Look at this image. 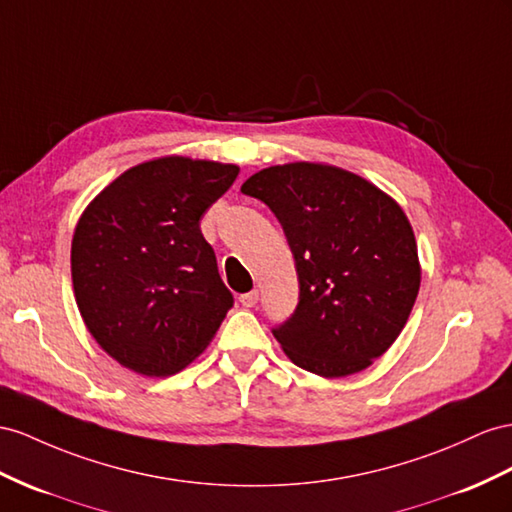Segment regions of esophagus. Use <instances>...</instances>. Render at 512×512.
I'll use <instances>...</instances> for the list:
<instances>
[{
  "label": "esophagus",
  "mask_w": 512,
  "mask_h": 512,
  "mask_svg": "<svg viewBox=\"0 0 512 512\" xmlns=\"http://www.w3.org/2000/svg\"><path fill=\"white\" fill-rule=\"evenodd\" d=\"M257 300H259V292H257V290H251V292H246V294L240 296V303H242L244 307H255Z\"/></svg>",
  "instance_id": "34e87169"
}]
</instances>
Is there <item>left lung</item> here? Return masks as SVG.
Returning a JSON list of instances; mask_svg holds the SVG:
<instances>
[{"label":"left lung","mask_w":512,"mask_h":512,"mask_svg":"<svg viewBox=\"0 0 512 512\" xmlns=\"http://www.w3.org/2000/svg\"><path fill=\"white\" fill-rule=\"evenodd\" d=\"M281 222L298 305L272 335L298 368L355 374L396 342L419 292L413 229L400 205L348 170L296 162L242 183Z\"/></svg>","instance_id":"8db88e82"}]
</instances>
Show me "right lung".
<instances>
[{
  "label": "right lung",
  "mask_w": 512,
  "mask_h": 512,
  "mask_svg": "<svg viewBox=\"0 0 512 512\" xmlns=\"http://www.w3.org/2000/svg\"><path fill=\"white\" fill-rule=\"evenodd\" d=\"M238 173L233 164L160 157L116 177L77 222V307L97 344L125 368L179 372L233 307L201 218Z\"/></svg>",
  "instance_id": "obj_1"
}]
</instances>
